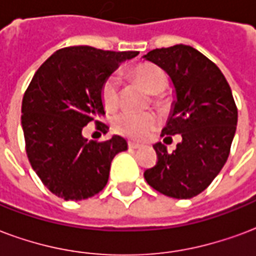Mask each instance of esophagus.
<instances>
[{"label":"esophagus","mask_w":256,"mask_h":256,"mask_svg":"<svg viewBox=\"0 0 256 256\" xmlns=\"http://www.w3.org/2000/svg\"><path fill=\"white\" fill-rule=\"evenodd\" d=\"M128 147H130V150H138V148H142V144H139V143H132V142H130L128 143Z\"/></svg>","instance_id":"obj_1"}]
</instances>
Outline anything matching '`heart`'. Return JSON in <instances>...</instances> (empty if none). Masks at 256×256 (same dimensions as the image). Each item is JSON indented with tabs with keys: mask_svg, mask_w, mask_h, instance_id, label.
Segmentation results:
<instances>
[{
	"mask_svg": "<svg viewBox=\"0 0 256 256\" xmlns=\"http://www.w3.org/2000/svg\"><path fill=\"white\" fill-rule=\"evenodd\" d=\"M130 76L152 95V104L161 108L165 102L161 92L166 88L168 78L165 72L156 65L140 64L130 70ZM100 100L105 109L113 110L120 100V79L117 74H109L100 87ZM156 126V118L151 113H132L122 112L113 118V128L117 134L130 139H143Z\"/></svg>",
	"mask_w": 256,
	"mask_h": 256,
	"instance_id": "b5f03b06",
	"label": "heart"
}]
</instances>
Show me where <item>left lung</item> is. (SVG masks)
<instances>
[{
    "label": "left lung",
    "instance_id": "left-lung-1",
    "mask_svg": "<svg viewBox=\"0 0 256 256\" xmlns=\"http://www.w3.org/2000/svg\"><path fill=\"white\" fill-rule=\"evenodd\" d=\"M143 58L165 70L174 88L161 136L180 134L182 138L172 154L161 142L152 146L158 162L144 172V178L166 196H196L210 186L229 156L238 126L230 87L217 65L187 44L154 49Z\"/></svg>",
    "mask_w": 256,
    "mask_h": 256
}]
</instances>
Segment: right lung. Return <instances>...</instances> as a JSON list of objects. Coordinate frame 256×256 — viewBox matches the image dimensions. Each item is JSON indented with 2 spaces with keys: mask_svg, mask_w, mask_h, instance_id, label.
<instances>
[{
  "mask_svg": "<svg viewBox=\"0 0 256 256\" xmlns=\"http://www.w3.org/2000/svg\"><path fill=\"white\" fill-rule=\"evenodd\" d=\"M139 52L70 46L52 54L34 74L22 104L26 151L46 188L65 200L96 195L109 180L110 164L128 148L124 138L88 142L83 128L105 116L104 80ZM105 128L108 126H98Z\"/></svg>",
  "mask_w": 256,
  "mask_h": 256,
  "instance_id": "obj_1",
  "label": "right lung"
}]
</instances>
